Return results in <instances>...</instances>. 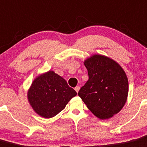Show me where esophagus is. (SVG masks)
<instances>
[{
	"instance_id": "34e87169",
	"label": "esophagus",
	"mask_w": 147,
	"mask_h": 147,
	"mask_svg": "<svg viewBox=\"0 0 147 147\" xmlns=\"http://www.w3.org/2000/svg\"><path fill=\"white\" fill-rule=\"evenodd\" d=\"M75 91H76L77 92H79L80 87H79V86H77V87H75Z\"/></svg>"
}]
</instances>
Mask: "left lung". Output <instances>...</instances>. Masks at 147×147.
Returning a JSON list of instances; mask_svg holds the SVG:
<instances>
[{
	"label": "left lung",
	"mask_w": 147,
	"mask_h": 147,
	"mask_svg": "<svg viewBox=\"0 0 147 147\" xmlns=\"http://www.w3.org/2000/svg\"><path fill=\"white\" fill-rule=\"evenodd\" d=\"M89 79L78 95L98 119L113 117L127 100L129 82L119 63L106 56L93 55L84 61Z\"/></svg>",
	"instance_id": "left-lung-1"
}]
</instances>
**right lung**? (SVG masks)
Wrapping results in <instances>:
<instances>
[{"instance_id": "right-lung-1", "label": "right lung", "mask_w": 147, "mask_h": 147, "mask_svg": "<svg viewBox=\"0 0 147 147\" xmlns=\"http://www.w3.org/2000/svg\"><path fill=\"white\" fill-rule=\"evenodd\" d=\"M76 95L67 81L52 70L36 77L27 92L33 110L45 119L57 115Z\"/></svg>"}]
</instances>
